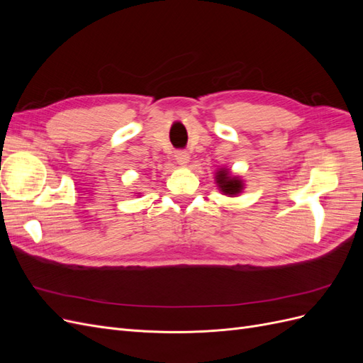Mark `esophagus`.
<instances>
[{
  "instance_id": "obj_1",
  "label": "esophagus",
  "mask_w": 363,
  "mask_h": 363,
  "mask_svg": "<svg viewBox=\"0 0 363 363\" xmlns=\"http://www.w3.org/2000/svg\"><path fill=\"white\" fill-rule=\"evenodd\" d=\"M175 160H177V163L182 164V167H186V164L189 163V152L184 150L175 151Z\"/></svg>"
}]
</instances>
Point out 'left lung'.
<instances>
[{"instance_id":"1","label":"left lung","mask_w":363,"mask_h":363,"mask_svg":"<svg viewBox=\"0 0 363 363\" xmlns=\"http://www.w3.org/2000/svg\"><path fill=\"white\" fill-rule=\"evenodd\" d=\"M215 180H216L219 191L228 196H235V195L242 192V189H244L242 180H240L239 177H235V175H232L230 174V171H227L224 168H221L216 172Z\"/></svg>"}]
</instances>
